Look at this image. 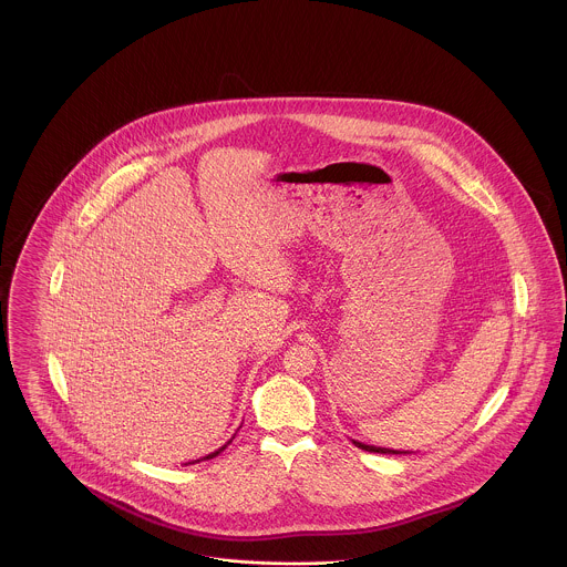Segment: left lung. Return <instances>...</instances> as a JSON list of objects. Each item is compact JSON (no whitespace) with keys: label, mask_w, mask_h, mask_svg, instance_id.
Segmentation results:
<instances>
[{"label":"left lung","mask_w":567,"mask_h":567,"mask_svg":"<svg viewBox=\"0 0 567 567\" xmlns=\"http://www.w3.org/2000/svg\"><path fill=\"white\" fill-rule=\"evenodd\" d=\"M352 443L357 445V447H361V450H364V452H371V453H408V452H396V450H388V447H375V445H364V443H361V441H354L352 439Z\"/></svg>","instance_id":"8db88e82"}]
</instances>
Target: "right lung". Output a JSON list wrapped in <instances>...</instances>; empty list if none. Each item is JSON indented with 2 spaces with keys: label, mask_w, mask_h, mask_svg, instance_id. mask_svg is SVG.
Masks as SVG:
<instances>
[{
  "label": "right lung",
  "mask_w": 567,
  "mask_h": 567,
  "mask_svg": "<svg viewBox=\"0 0 567 567\" xmlns=\"http://www.w3.org/2000/svg\"><path fill=\"white\" fill-rule=\"evenodd\" d=\"M231 439H234V436H231ZM231 439H229V441H227L226 445H224V447H219V450H217V452H213V453H208V455H204V457H200V460H210V457H215V455H219V453L224 452V450H226L227 445H229V443H231ZM200 460H194V462H200ZM194 462H189V464H194Z\"/></svg>",
  "instance_id": "obj_1"
}]
</instances>
